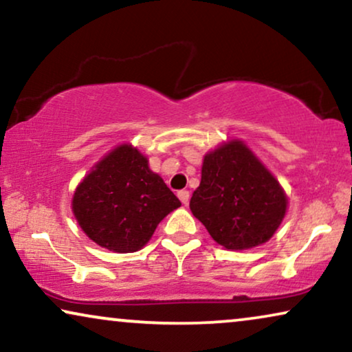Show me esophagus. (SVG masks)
<instances>
[{
  "label": "esophagus",
  "instance_id": "34e87169",
  "mask_svg": "<svg viewBox=\"0 0 352 352\" xmlns=\"http://www.w3.org/2000/svg\"><path fill=\"white\" fill-rule=\"evenodd\" d=\"M177 196H178V199L183 202V204H188V201H190V191L188 190H180L177 192Z\"/></svg>",
  "mask_w": 352,
  "mask_h": 352
}]
</instances>
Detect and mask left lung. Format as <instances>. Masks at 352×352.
Returning a JSON list of instances; mask_svg holds the SVG:
<instances>
[{
  "mask_svg": "<svg viewBox=\"0 0 352 352\" xmlns=\"http://www.w3.org/2000/svg\"><path fill=\"white\" fill-rule=\"evenodd\" d=\"M190 209L214 241L242 250L274 234L285 215L287 197L244 143L230 142L204 157Z\"/></svg>",
  "mask_w": 352,
  "mask_h": 352,
  "instance_id": "left-lung-1",
  "label": "left lung"
}]
</instances>
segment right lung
I'll return each instance as SVG.
<instances>
[{
	"instance_id": "right-lung-1",
	"label": "right lung",
	"mask_w": 352,
	"mask_h": 352,
	"mask_svg": "<svg viewBox=\"0 0 352 352\" xmlns=\"http://www.w3.org/2000/svg\"><path fill=\"white\" fill-rule=\"evenodd\" d=\"M182 202L145 156L121 145L76 188L73 212L82 231L108 250L129 254L150 241L156 226Z\"/></svg>"
}]
</instances>
